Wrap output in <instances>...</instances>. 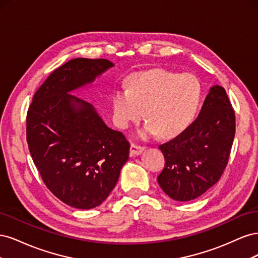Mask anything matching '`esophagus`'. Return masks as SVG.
Returning <instances> with one entry per match:
<instances>
[{"instance_id":"1","label":"esophagus","mask_w":258,"mask_h":258,"mask_svg":"<svg viewBox=\"0 0 258 258\" xmlns=\"http://www.w3.org/2000/svg\"><path fill=\"white\" fill-rule=\"evenodd\" d=\"M143 151H144L143 146H140V145H137V144H131V146H130V153H131V155H134V156L140 155Z\"/></svg>"}]
</instances>
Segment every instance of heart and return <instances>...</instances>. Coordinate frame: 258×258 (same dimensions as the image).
<instances>
[{"instance_id":"1","label":"heart","mask_w":258,"mask_h":258,"mask_svg":"<svg viewBox=\"0 0 258 258\" xmlns=\"http://www.w3.org/2000/svg\"><path fill=\"white\" fill-rule=\"evenodd\" d=\"M128 88L116 89L112 96L114 121L129 128L144 115L148 119L139 130L147 138L159 135L175 137L184 131L197 113L201 86L192 74H177L163 69H153L131 74Z\"/></svg>"}]
</instances>
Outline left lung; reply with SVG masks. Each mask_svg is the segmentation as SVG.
I'll return each instance as SVG.
<instances>
[{
	"mask_svg": "<svg viewBox=\"0 0 258 258\" xmlns=\"http://www.w3.org/2000/svg\"><path fill=\"white\" fill-rule=\"evenodd\" d=\"M235 132V111L225 89L215 85L196 120L159 145L166 161L157 177L161 189L176 201H190L205 194L227 166Z\"/></svg>",
	"mask_w": 258,
	"mask_h": 258,
	"instance_id": "8db88e82",
	"label": "left lung"
}]
</instances>
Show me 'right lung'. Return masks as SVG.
Returning <instances> with one entry per match:
<instances>
[{"label": "right lung", "mask_w": 258, "mask_h": 258, "mask_svg": "<svg viewBox=\"0 0 258 258\" xmlns=\"http://www.w3.org/2000/svg\"><path fill=\"white\" fill-rule=\"evenodd\" d=\"M114 64L75 58L56 69L35 92L27 115V142L47 188L66 205L100 206L118 181L130 144L107 127L95 106L71 92Z\"/></svg>", "instance_id": "right-lung-1"}]
</instances>
